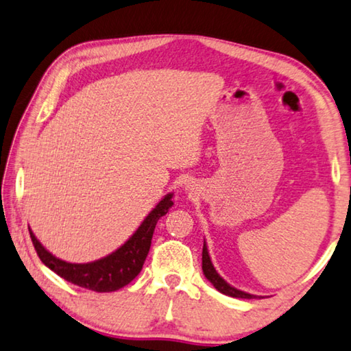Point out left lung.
Returning <instances> with one entry per match:
<instances>
[{
  "label": "left lung",
  "mask_w": 351,
  "mask_h": 351,
  "mask_svg": "<svg viewBox=\"0 0 351 351\" xmlns=\"http://www.w3.org/2000/svg\"><path fill=\"white\" fill-rule=\"evenodd\" d=\"M203 274L204 276L208 278V281L213 285L217 291L225 293L228 297H234V298H256L258 295H253V293H248V292H243V291H239V289L232 287L231 285H228V282L221 278L219 274H217V270L214 269L213 265V261H210V256L208 252V245H206V241L203 243Z\"/></svg>",
  "instance_id": "left-lung-1"
}]
</instances>
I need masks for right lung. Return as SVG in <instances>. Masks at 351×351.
<instances>
[{"mask_svg": "<svg viewBox=\"0 0 351 351\" xmlns=\"http://www.w3.org/2000/svg\"><path fill=\"white\" fill-rule=\"evenodd\" d=\"M171 198H173V193H167L123 245L104 256V258L93 261V263L73 264L56 258L37 241L34 232L29 228L31 241L34 243V248L42 263L48 269H51L54 274L64 278L65 281L95 292L119 291V289L130 285L141 274L149 247H152L156 223L173 206Z\"/></svg>", "mask_w": 351, "mask_h": 351, "instance_id": "obj_1", "label": "right lung"}]
</instances>
